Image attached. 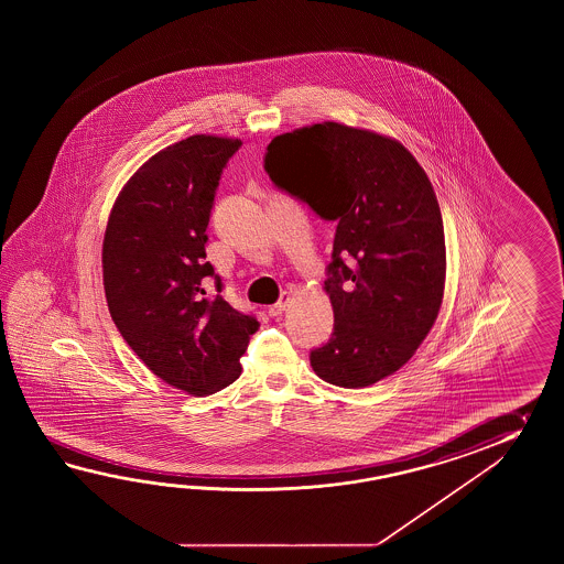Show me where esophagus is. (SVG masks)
<instances>
[{"instance_id":"obj_1","label":"esophagus","mask_w":564,"mask_h":564,"mask_svg":"<svg viewBox=\"0 0 564 564\" xmlns=\"http://www.w3.org/2000/svg\"><path fill=\"white\" fill-rule=\"evenodd\" d=\"M288 302H290V294L284 292V294L280 296V300H278L276 304H272V306L268 308V314H270V316H280V314L284 312V308H286Z\"/></svg>"}]
</instances>
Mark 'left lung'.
Here are the masks:
<instances>
[{
	"mask_svg": "<svg viewBox=\"0 0 564 564\" xmlns=\"http://www.w3.org/2000/svg\"><path fill=\"white\" fill-rule=\"evenodd\" d=\"M264 169L278 189L336 224L324 280L335 328L312 348V369L347 389L393 375L444 299V221L432 181L403 144L338 122L272 139Z\"/></svg>",
	"mask_w": 564,
	"mask_h": 564,
	"instance_id": "8db88e82",
	"label": "left lung"
}]
</instances>
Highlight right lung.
Here are the masks:
<instances>
[{"instance_id":"obj_1","label":"right lung","mask_w":564,"mask_h":564,"mask_svg":"<svg viewBox=\"0 0 564 564\" xmlns=\"http://www.w3.org/2000/svg\"><path fill=\"white\" fill-rule=\"evenodd\" d=\"M240 147L193 134L159 151L122 187L102 243L108 311L120 335L156 377L189 395L234 383L260 326L219 296L224 282L205 262L219 180ZM209 279L217 295L206 294Z\"/></svg>"}]
</instances>
